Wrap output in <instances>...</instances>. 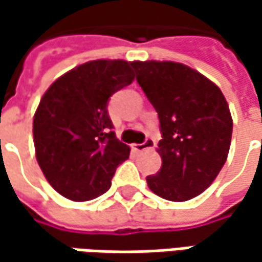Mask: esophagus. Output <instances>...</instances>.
Segmentation results:
<instances>
[{
	"label": "esophagus",
	"mask_w": 262,
	"mask_h": 262,
	"mask_svg": "<svg viewBox=\"0 0 262 262\" xmlns=\"http://www.w3.org/2000/svg\"><path fill=\"white\" fill-rule=\"evenodd\" d=\"M156 146V140L155 138H147L144 143H141V144H133V148L136 150V151H144V150H151V148H155Z\"/></svg>",
	"instance_id": "obj_1"
}]
</instances>
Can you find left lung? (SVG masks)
Instances as JSON below:
<instances>
[{
	"mask_svg": "<svg viewBox=\"0 0 262 262\" xmlns=\"http://www.w3.org/2000/svg\"><path fill=\"white\" fill-rule=\"evenodd\" d=\"M137 83L155 106L162 167L147 185L169 201H188L213 184L226 162L233 121L222 90L172 61H133Z\"/></svg>",
	"mask_w": 262,
	"mask_h": 262,
	"instance_id": "obj_1",
	"label": "left lung"
}]
</instances>
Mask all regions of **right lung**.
Listing matches in <instances>:
<instances>
[{"label":"right lung","instance_id":"add662e5","mask_svg":"<svg viewBox=\"0 0 262 262\" xmlns=\"http://www.w3.org/2000/svg\"><path fill=\"white\" fill-rule=\"evenodd\" d=\"M131 62L96 59L70 70L45 92L33 116L37 163L62 196L89 201L105 194L129 147L111 131L107 100L133 83Z\"/></svg>","mask_w":262,"mask_h":262}]
</instances>
